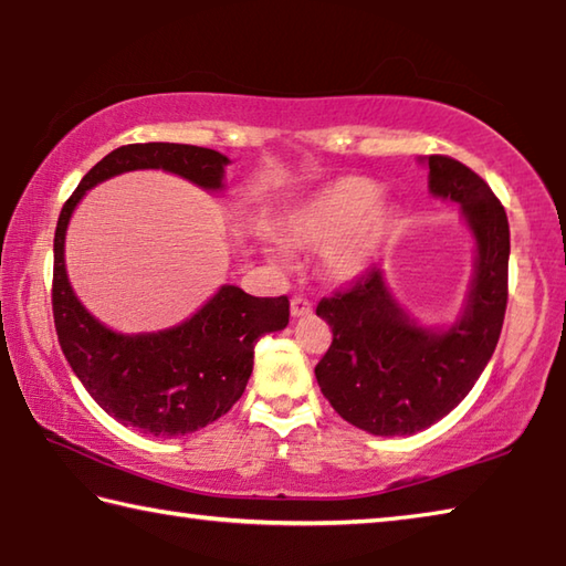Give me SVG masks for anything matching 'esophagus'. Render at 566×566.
<instances>
[{"mask_svg": "<svg viewBox=\"0 0 566 566\" xmlns=\"http://www.w3.org/2000/svg\"><path fill=\"white\" fill-rule=\"evenodd\" d=\"M312 312V302L306 300V296L296 294L292 296V317H304V314Z\"/></svg>", "mask_w": 566, "mask_h": 566, "instance_id": "esophagus-1", "label": "esophagus"}]
</instances>
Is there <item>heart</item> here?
Segmentation results:
<instances>
[{"instance_id": "obj_1", "label": "heart", "mask_w": 566, "mask_h": 566, "mask_svg": "<svg viewBox=\"0 0 566 566\" xmlns=\"http://www.w3.org/2000/svg\"><path fill=\"white\" fill-rule=\"evenodd\" d=\"M379 197L377 181L339 177L296 209L286 232L294 244L324 249V270L332 280H354L371 264L397 222Z\"/></svg>"}]
</instances>
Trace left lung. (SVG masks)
<instances>
[{
	"mask_svg": "<svg viewBox=\"0 0 566 566\" xmlns=\"http://www.w3.org/2000/svg\"><path fill=\"white\" fill-rule=\"evenodd\" d=\"M429 189L462 207L476 239L467 310L452 327L424 329L391 300L369 266L349 290L324 296L317 314L332 344L314 367L342 419L377 437L415 434L449 415L492 359L510 296V222L490 185L462 161L432 155Z\"/></svg>",
	"mask_w": 566,
	"mask_h": 566,
	"instance_id": "1",
	"label": "left lung"
}]
</instances>
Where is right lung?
Wrapping results in <instances>:
<instances>
[{"label": "right lung", "instance_id": "obj_1", "mask_svg": "<svg viewBox=\"0 0 566 566\" xmlns=\"http://www.w3.org/2000/svg\"><path fill=\"white\" fill-rule=\"evenodd\" d=\"M229 159L195 145H124L97 161L66 199L54 232L52 312L60 347L92 399L142 434L197 432L244 395L254 344L290 324L286 296H252L224 284L195 317L155 334H117L84 310L64 270V234L84 191L132 169H165L202 189H222Z\"/></svg>", "mask_w": 566, "mask_h": 566}]
</instances>
